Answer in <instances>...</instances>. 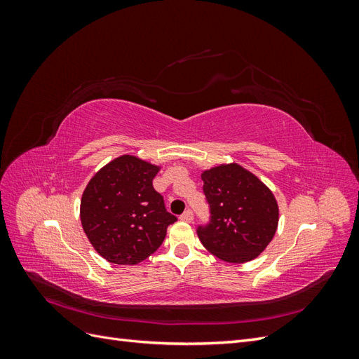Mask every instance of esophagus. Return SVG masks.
Listing matches in <instances>:
<instances>
[{
    "instance_id": "1",
    "label": "esophagus",
    "mask_w": 359,
    "mask_h": 359,
    "mask_svg": "<svg viewBox=\"0 0 359 359\" xmlns=\"http://www.w3.org/2000/svg\"><path fill=\"white\" fill-rule=\"evenodd\" d=\"M180 219L182 220V222H186V223H190L191 220H193V211L191 210H187V211H184V214L180 217Z\"/></svg>"
}]
</instances>
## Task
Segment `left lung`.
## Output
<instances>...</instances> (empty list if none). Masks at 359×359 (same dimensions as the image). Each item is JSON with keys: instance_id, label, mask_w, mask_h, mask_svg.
<instances>
[{"instance_id": "left-lung-1", "label": "left lung", "mask_w": 359, "mask_h": 359, "mask_svg": "<svg viewBox=\"0 0 359 359\" xmlns=\"http://www.w3.org/2000/svg\"><path fill=\"white\" fill-rule=\"evenodd\" d=\"M210 223L198 236L210 253L224 262L244 264L264 252L278 226V205L265 184L231 163L202 172Z\"/></svg>"}]
</instances>
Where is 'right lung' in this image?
<instances>
[{"instance_id": "add662e5", "label": "right lung", "mask_w": 359, "mask_h": 359, "mask_svg": "<svg viewBox=\"0 0 359 359\" xmlns=\"http://www.w3.org/2000/svg\"><path fill=\"white\" fill-rule=\"evenodd\" d=\"M158 166L135 156L107 163L90 180L81 222L95 252L107 262L136 265L153 255L177 217L153 187Z\"/></svg>"}]
</instances>
